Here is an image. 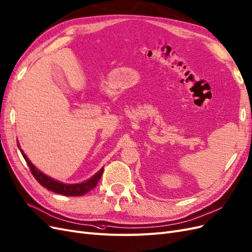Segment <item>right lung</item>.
Returning <instances> with one entry per match:
<instances>
[{
	"label": "right lung",
	"instance_id": "1",
	"mask_svg": "<svg viewBox=\"0 0 252 252\" xmlns=\"http://www.w3.org/2000/svg\"><path fill=\"white\" fill-rule=\"evenodd\" d=\"M21 150V149H20ZM22 152V151H21ZM22 155L24 157V159L26 160L27 164L31 170V174L33 175V177L35 178V180L44 186L45 189H49L53 192L63 194V196H69V197H78V196H84L85 193L89 192L90 190H92L95 186L98 183L99 179L101 178V175L103 173V168H101L98 173L96 175H94L91 179H89L88 181H85L84 183H79V184H64V183H61L59 181H56L52 178L48 177L46 175H44L42 172L39 170L31 163L29 161V159L26 157L25 154L22 152Z\"/></svg>",
	"mask_w": 252,
	"mask_h": 252
}]
</instances>
